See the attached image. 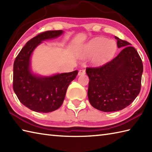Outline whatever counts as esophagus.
<instances>
[{"mask_svg": "<svg viewBox=\"0 0 152 152\" xmlns=\"http://www.w3.org/2000/svg\"><path fill=\"white\" fill-rule=\"evenodd\" d=\"M86 73V71L84 70H80L79 72H78V75H82V74H85Z\"/></svg>", "mask_w": 152, "mask_h": 152, "instance_id": "esophagus-1", "label": "esophagus"}]
</instances>
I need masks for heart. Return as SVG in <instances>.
Segmentation results:
<instances>
[{"label":"heart","instance_id":"heart-1","mask_svg":"<svg viewBox=\"0 0 152 152\" xmlns=\"http://www.w3.org/2000/svg\"><path fill=\"white\" fill-rule=\"evenodd\" d=\"M117 43L113 39L103 37H95L86 43L82 47L83 55L92 56V62L95 65L106 63L117 51Z\"/></svg>","mask_w":152,"mask_h":152}]
</instances>
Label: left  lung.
<instances>
[{
    "mask_svg": "<svg viewBox=\"0 0 152 152\" xmlns=\"http://www.w3.org/2000/svg\"><path fill=\"white\" fill-rule=\"evenodd\" d=\"M121 51L98 68H87L88 96L91 105L103 112L118 111L129 106L141 88L143 64L136 50L126 41L115 37Z\"/></svg>",
    "mask_w": 152,
    "mask_h": 152,
    "instance_id": "8db88e82",
    "label": "left lung"
}]
</instances>
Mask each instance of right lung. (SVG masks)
I'll list each match as a JSON object with an SVG mask.
<instances>
[{
	"label": "right lung",
	"instance_id": "1",
	"mask_svg": "<svg viewBox=\"0 0 152 152\" xmlns=\"http://www.w3.org/2000/svg\"><path fill=\"white\" fill-rule=\"evenodd\" d=\"M62 30L41 33L26 43L14 62L13 89L20 102L31 111L49 113L58 109L64 102L68 86L76 78L78 70L42 76L31 68L34 50L43 41L56 39Z\"/></svg>",
	"mask_w": 152,
	"mask_h": 152
}]
</instances>
